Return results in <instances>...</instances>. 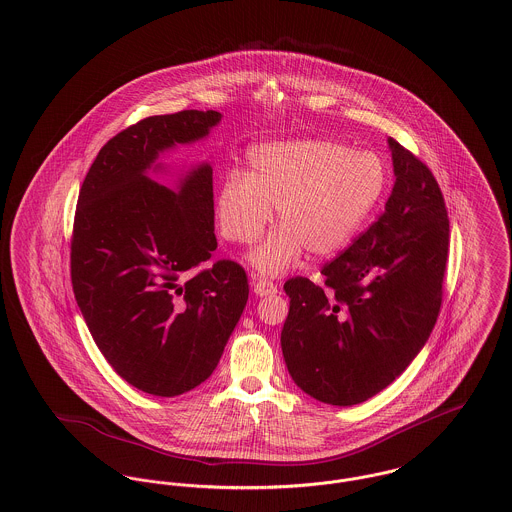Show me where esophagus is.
<instances>
[{
	"label": "esophagus",
	"instance_id": "34e87169",
	"mask_svg": "<svg viewBox=\"0 0 512 512\" xmlns=\"http://www.w3.org/2000/svg\"><path fill=\"white\" fill-rule=\"evenodd\" d=\"M251 280H253V292H255L257 296H261V298H263V296H272V294L278 292L276 284H272L271 280H267V278H261V276L253 274Z\"/></svg>",
	"mask_w": 512,
	"mask_h": 512
}]
</instances>
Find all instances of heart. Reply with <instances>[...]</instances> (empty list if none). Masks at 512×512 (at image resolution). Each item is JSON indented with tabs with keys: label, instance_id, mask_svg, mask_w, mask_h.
<instances>
[{
	"label": "heart",
	"instance_id": "b5f03b06",
	"mask_svg": "<svg viewBox=\"0 0 512 512\" xmlns=\"http://www.w3.org/2000/svg\"><path fill=\"white\" fill-rule=\"evenodd\" d=\"M249 174L228 170L216 191V220L228 241L261 238L276 209L280 224L251 255L263 274H282L307 249L315 257L342 249L379 205L387 168L377 154L303 139L249 152Z\"/></svg>",
	"mask_w": 512,
	"mask_h": 512
}]
</instances>
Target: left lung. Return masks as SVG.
Masks as SVG:
<instances>
[{
  "mask_svg": "<svg viewBox=\"0 0 512 512\" xmlns=\"http://www.w3.org/2000/svg\"><path fill=\"white\" fill-rule=\"evenodd\" d=\"M394 187L379 218L329 261L325 286L294 276L282 354L294 383L319 402H365L418 356L433 331L449 257L441 187L389 137Z\"/></svg>",
  "mask_w": 512,
  "mask_h": 512,
  "instance_id": "1",
  "label": "left lung"
}]
</instances>
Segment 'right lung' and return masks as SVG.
Here are the masks:
<instances>
[{
    "mask_svg": "<svg viewBox=\"0 0 512 512\" xmlns=\"http://www.w3.org/2000/svg\"><path fill=\"white\" fill-rule=\"evenodd\" d=\"M214 110L151 116L112 137L81 185L71 284L92 338L139 391L178 396L211 377L249 296L247 274L216 249L212 168L170 189L149 178L156 158L209 135Z\"/></svg>",
    "mask_w": 512,
    "mask_h": 512,
    "instance_id": "obj_1",
    "label": "right lung"
}]
</instances>
